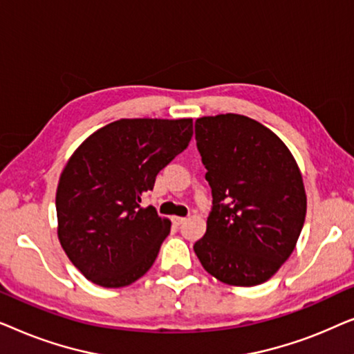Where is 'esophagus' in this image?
<instances>
[{"instance_id":"obj_1","label":"esophagus","mask_w":354,"mask_h":354,"mask_svg":"<svg viewBox=\"0 0 354 354\" xmlns=\"http://www.w3.org/2000/svg\"><path fill=\"white\" fill-rule=\"evenodd\" d=\"M172 222L176 225H180V224H183V222H185V217H178V216H174L172 217Z\"/></svg>"}]
</instances>
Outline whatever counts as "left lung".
<instances>
[{"mask_svg": "<svg viewBox=\"0 0 354 354\" xmlns=\"http://www.w3.org/2000/svg\"><path fill=\"white\" fill-rule=\"evenodd\" d=\"M195 133L212 211L193 250L206 272L222 283H264L290 258L301 234V171L287 145L246 115L198 118Z\"/></svg>", "mask_w": 354, "mask_h": 354, "instance_id": "left-lung-1", "label": "left lung"}]
</instances>
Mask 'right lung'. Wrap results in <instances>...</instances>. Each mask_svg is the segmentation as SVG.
I'll return each instance as SVG.
<instances>
[{
  "label": "right lung",
  "instance_id": "1",
  "mask_svg": "<svg viewBox=\"0 0 354 354\" xmlns=\"http://www.w3.org/2000/svg\"><path fill=\"white\" fill-rule=\"evenodd\" d=\"M193 119H119L85 138L56 190L57 239L71 263L104 288L133 283L151 268L171 221L142 195L188 147Z\"/></svg>",
  "mask_w": 354,
  "mask_h": 354
}]
</instances>
